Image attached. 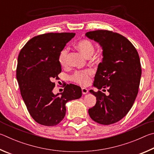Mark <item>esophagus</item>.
Wrapping results in <instances>:
<instances>
[{
	"instance_id": "34e87169",
	"label": "esophagus",
	"mask_w": 154,
	"mask_h": 154,
	"mask_svg": "<svg viewBox=\"0 0 154 154\" xmlns=\"http://www.w3.org/2000/svg\"><path fill=\"white\" fill-rule=\"evenodd\" d=\"M88 90L87 89V88H82V93L83 95H85V94H87L88 93Z\"/></svg>"
}]
</instances>
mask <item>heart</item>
Returning <instances> with one entry per match:
<instances>
[{
    "mask_svg": "<svg viewBox=\"0 0 154 154\" xmlns=\"http://www.w3.org/2000/svg\"><path fill=\"white\" fill-rule=\"evenodd\" d=\"M75 47L79 49L82 55L86 57L89 58L93 55L95 51V47L93 43L88 39H82L79 40L76 44ZM67 55H68V49L64 48L59 53L58 61L60 66L63 67L67 66ZM93 74V70L86 69L83 71H77L71 75L72 81L80 86H87L91 82V78Z\"/></svg>",
    "mask_w": 154,
    "mask_h": 154,
    "instance_id": "1",
    "label": "heart"
}]
</instances>
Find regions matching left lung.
Returning <instances> with one entry per match:
<instances>
[{
    "label": "left lung",
    "mask_w": 154,
    "mask_h": 154,
    "mask_svg": "<svg viewBox=\"0 0 154 154\" xmlns=\"http://www.w3.org/2000/svg\"><path fill=\"white\" fill-rule=\"evenodd\" d=\"M85 36L99 42L103 49L93 85L109 93L107 96L100 91L90 90L97 102L88 114L96 122L112 125L128 114L138 94L141 75L139 54L126 37L116 32L99 29Z\"/></svg>",
    "instance_id": "obj_1"
}]
</instances>
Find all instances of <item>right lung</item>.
<instances>
[{
	"mask_svg": "<svg viewBox=\"0 0 154 154\" xmlns=\"http://www.w3.org/2000/svg\"><path fill=\"white\" fill-rule=\"evenodd\" d=\"M75 33H47L32 38L18 55L16 77L21 95L32 118L40 125L55 126L63 119L67 101L81 97V88L65 85L54 95L53 80L59 79L61 67L58 57Z\"/></svg>",
	"mask_w": 154,
	"mask_h": 154,
	"instance_id": "obj_1",
	"label": "right lung"
}]
</instances>
